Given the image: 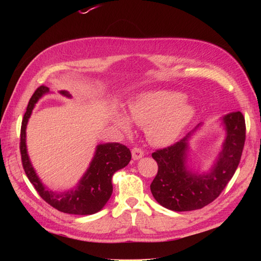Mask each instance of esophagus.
<instances>
[{
  "instance_id": "esophagus-1",
  "label": "esophagus",
  "mask_w": 261,
  "mask_h": 261,
  "mask_svg": "<svg viewBox=\"0 0 261 261\" xmlns=\"http://www.w3.org/2000/svg\"><path fill=\"white\" fill-rule=\"evenodd\" d=\"M144 154H145V152L143 151V149H140L138 147H135V148L132 149V155H133L134 160L140 159L141 156H144Z\"/></svg>"
}]
</instances>
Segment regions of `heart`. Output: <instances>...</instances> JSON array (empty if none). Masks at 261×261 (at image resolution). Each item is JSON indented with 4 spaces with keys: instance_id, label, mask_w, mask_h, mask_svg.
<instances>
[{
    "instance_id": "b5f03b06",
    "label": "heart",
    "mask_w": 261,
    "mask_h": 261,
    "mask_svg": "<svg viewBox=\"0 0 261 261\" xmlns=\"http://www.w3.org/2000/svg\"><path fill=\"white\" fill-rule=\"evenodd\" d=\"M179 92L158 90L141 94L133 100L127 116L138 126H146L148 140L155 146H165L173 143L184 130L195 115V107ZM127 118L120 116L116 124L125 132H129Z\"/></svg>"
}]
</instances>
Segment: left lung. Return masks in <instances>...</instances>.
Segmentation results:
<instances>
[{"label":"left lung","mask_w":261,"mask_h":261,"mask_svg":"<svg viewBox=\"0 0 261 261\" xmlns=\"http://www.w3.org/2000/svg\"><path fill=\"white\" fill-rule=\"evenodd\" d=\"M223 123L226 129L223 149L207 174H193L185 165L187 141L199 125L177 143L152 153L158 173L150 189L161 206L173 211L201 209L222 193L239 167L246 138V125L241 112L225 115Z\"/></svg>","instance_id":"8db88e82"}]
</instances>
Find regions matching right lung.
I'll return each instance as SVG.
<instances>
[{
  "label": "right lung",
  "instance_id": "obj_1",
  "mask_svg": "<svg viewBox=\"0 0 261 261\" xmlns=\"http://www.w3.org/2000/svg\"><path fill=\"white\" fill-rule=\"evenodd\" d=\"M48 91V87H38L29 100L27 111L22 118L19 148L23 171L37 193L53 208L69 215H93L103 208L111 197L113 192L112 176L116 171L125 168L129 163L132 159L130 150L118 143L99 145L90 167L75 189L61 194L46 189L37 176L29 160L26 147V126L35 105L42 94ZM61 93L70 97L67 91H61Z\"/></svg>",
  "mask_w": 261,
  "mask_h": 261
}]
</instances>
